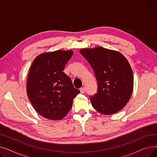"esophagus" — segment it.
<instances>
[{"mask_svg":"<svg viewBox=\"0 0 157 157\" xmlns=\"http://www.w3.org/2000/svg\"><path fill=\"white\" fill-rule=\"evenodd\" d=\"M79 90H80V92H81V94H83V93L85 92V88L82 87V88H81L79 89Z\"/></svg>","mask_w":157,"mask_h":157,"instance_id":"1","label":"esophagus"}]
</instances>
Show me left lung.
Returning <instances> with one entry per match:
<instances>
[{
  "mask_svg": "<svg viewBox=\"0 0 157 157\" xmlns=\"http://www.w3.org/2000/svg\"><path fill=\"white\" fill-rule=\"evenodd\" d=\"M94 71L98 92L90 97L93 108L105 115L123 109L132 94L133 72L121 53L101 46L79 50Z\"/></svg>",
  "mask_w": 157,
  "mask_h": 157,
  "instance_id": "8db88e82",
  "label": "left lung"
}]
</instances>
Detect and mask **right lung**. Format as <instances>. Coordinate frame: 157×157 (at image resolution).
<instances>
[{
	"label": "right lung",
	"mask_w": 157,
	"mask_h": 157,
	"mask_svg": "<svg viewBox=\"0 0 157 157\" xmlns=\"http://www.w3.org/2000/svg\"><path fill=\"white\" fill-rule=\"evenodd\" d=\"M72 50L43 53L33 61L27 81V94L36 111L48 120L63 118L80 92L63 72Z\"/></svg>",
	"instance_id": "add662e5"
}]
</instances>
